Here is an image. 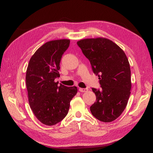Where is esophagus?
I'll return each instance as SVG.
<instances>
[{
  "label": "esophagus",
  "mask_w": 153,
  "mask_h": 153,
  "mask_svg": "<svg viewBox=\"0 0 153 153\" xmlns=\"http://www.w3.org/2000/svg\"><path fill=\"white\" fill-rule=\"evenodd\" d=\"M88 88H79V91L81 92H88Z\"/></svg>",
  "instance_id": "obj_1"
}]
</instances>
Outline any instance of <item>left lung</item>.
Instances as JSON below:
<instances>
[{
	"label": "left lung",
	"instance_id": "8db88e82",
	"mask_svg": "<svg viewBox=\"0 0 153 153\" xmlns=\"http://www.w3.org/2000/svg\"><path fill=\"white\" fill-rule=\"evenodd\" d=\"M98 76L101 89L92 88L97 97L92 115L102 122H111L125 109L131 88V70L124 51L105 38H86L77 42Z\"/></svg>",
	"mask_w": 153,
	"mask_h": 153
}]
</instances>
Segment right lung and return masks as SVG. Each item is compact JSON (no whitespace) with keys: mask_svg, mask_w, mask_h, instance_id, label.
I'll use <instances>...</instances> for the list:
<instances>
[{"mask_svg":"<svg viewBox=\"0 0 153 153\" xmlns=\"http://www.w3.org/2000/svg\"><path fill=\"white\" fill-rule=\"evenodd\" d=\"M70 43L69 39L51 40L35 52L28 63L26 87L32 112L41 123L53 126L68 113L70 102L77 94L76 86H58L62 55Z\"/></svg>","mask_w":153,"mask_h":153,"instance_id":"obj_1","label":"right lung"}]
</instances>
